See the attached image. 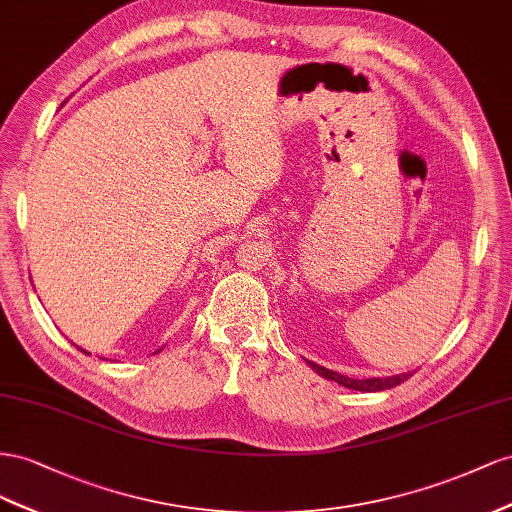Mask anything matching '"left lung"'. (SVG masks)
Here are the masks:
<instances>
[{"instance_id": "8db88e82", "label": "left lung", "mask_w": 512, "mask_h": 512, "mask_svg": "<svg viewBox=\"0 0 512 512\" xmlns=\"http://www.w3.org/2000/svg\"><path fill=\"white\" fill-rule=\"evenodd\" d=\"M311 367L321 373L324 377L332 379V382H337L345 388H354V390H360V392H377V390H388V388H394L403 384L405 379H410L412 373H403V375H394V377H369V379H354V377H347V375H341L337 371H330L326 367H319V364L315 362H309Z\"/></svg>"}]
</instances>
